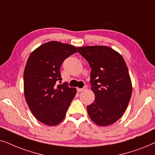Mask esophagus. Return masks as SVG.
<instances>
[{
    "label": "esophagus",
    "instance_id": "1",
    "mask_svg": "<svg viewBox=\"0 0 155 155\" xmlns=\"http://www.w3.org/2000/svg\"><path fill=\"white\" fill-rule=\"evenodd\" d=\"M86 89H87V87H86V86H84V87L82 88H77V91L78 92H81V91H86Z\"/></svg>",
    "mask_w": 155,
    "mask_h": 155
}]
</instances>
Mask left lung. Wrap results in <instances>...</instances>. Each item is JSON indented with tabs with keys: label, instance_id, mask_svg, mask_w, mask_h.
<instances>
[{
	"label": "left lung",
	"instance_id": "left-lung-1",
	"mask_svg": "<svg viewBox=\"0 0 155 155\" xmlns=\"http://www.w3.org/2000/svg\"><path fill=\"white\" fill-rule=\"evenodd\" d=\"M77 49L91 68L90 82L95 100L87 106L88 115L100 126L112 125L127 109L133 90L124 59L107 46H86Z\"/></svg>",
	"mask_w": 155,
	"mask_h": 155
}]
</instances>
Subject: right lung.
<instances>
[{
    "instance_id": "right-lung-1",
    "label": "right lung",
    "mask_w": 155,
    "mask_h": 155,
    "mask_svg": "<svg viewBox=\"0 0 155 155\" xmlns=\"http://www.w3.org/2000/svg\"><path fill=\"white\" fill-rule=\"evenodd\" d=\"M77 52L73 45L57 41L45 43L30 54L24 71V94L29 108L38 120L49 126L58 125L76 94L75 88L61 82V66Z\"/></svg>"
}]
</instances>
